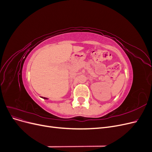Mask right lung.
Segmentation results:
<instances>
[{"label":"right lung","mask_w":152,"mask_h":152,"mask_svg":"<svg viewBox=\"0 0 152 152\" xmlns=\"http://www.w3.org/2000/svg\"><path fill=\"white\" fill-rule=\"evenodd\" d=\"M42 98H43V99H48V98H44V97H42Z\"/></svg>","instance_id":"1"}]
</instances>
